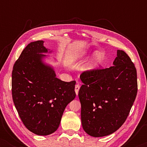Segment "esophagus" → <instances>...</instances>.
<instances>
[{"label":"esophagus","instance_id":"1","mask_svg":"<svg viewBox=\"0 0 147 147\" xmlns=\"http://www.w3.org/2000/svg\"><path fill=\"white\" fill-rule=\"evenodd\" d=\"M80 88V86L79 84H76V86H75V92H76V95H78V92H79Z\"/></svg>","mask_w":147,"mask_h":147}]
</instances>
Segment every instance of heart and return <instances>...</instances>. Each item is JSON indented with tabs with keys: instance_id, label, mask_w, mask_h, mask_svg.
<instances>
[{
	"instance_id": "b5f03b06",
	"label": "heart",
	"mask_w": 147,
	"mask_h": 147,
	"mask_svg": "<svg viewBox=\"0 0 147 147\" xmlns=\"http://www.w3.org/2000/svg\"><path fill=\"white\" fill-rule=\"evenodd\" d=\"M88 55L87 51H76L75 53L72 54L69 59V62L71 64L76 63L77 62H79L81 60L84 59L86 56ZM102 60V54L101 52L100 51H96L94 53L93 56V58L91 60V61L90 62L89 64L86 67V70L88 71H92V70L96 69V68L98 67V65H100V63H101Z\"/></svg>"
}]
</instances>
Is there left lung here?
<instances>
[{
    "mask_svg": "<svg viewBox=\"0 0 147 147\" xmlns=\"http://www.w3.org/2000/svg\"><path fill=\"white\" fill-rule=\"evenodd\" d=\"M113 65L80 76L82 127L94 137L116 131L127 118L137 94L136 69L129 56L117 50Z\"/></svg>",
    "mask_w": 147,
    "mask_h": 147,
    "instance_id": "obj_1",
    "label": "left lung"
}]
</instances>
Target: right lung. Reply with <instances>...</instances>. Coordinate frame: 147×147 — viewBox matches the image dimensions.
<instances>
[{
    "instance_id": "right-lung-1",
    "label": "right lung",
    "mask_w": 147,
    "mask_h": 147,
    "mask_svg": "<svg viewBox=\"0 0 147 147\" xmlns=\"http://www.w3.org/2000/svg\"><path fill=\"white\" fill-rule=\"evenodd\" d=\"M43 41L27 45L12 72V96L21 119L37 135L52 134L59 127L64 110L76 97V81L56 78L53 68L43 59L48 53ZM49 51V53H51Z\"/></svg>"
}]
</instances>
